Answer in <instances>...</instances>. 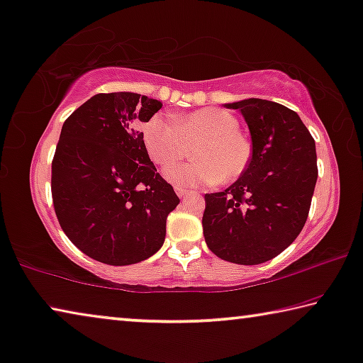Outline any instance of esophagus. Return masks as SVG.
<instances>
[{"instance_id":"34e87169","label":"esophagus","mask_w":363,"mask_h":363,"mask_svg":"<svg viewBox=\"0 0 363 363\" xmlns=\"http://www.w3.org/2000/svg\"><path fill=\"white\" fill-rule=\"evenodd\" d=\"M176 194H177V197H179V199H184L189 194V191H187V189H182V187H176Z\"/></svg>"}]
</instances>
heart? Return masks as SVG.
Returning a JSON list of instances; mask_svg holds the SVG:
<instances>
[{
	"instance_id": "obj_1",
	"label": "heart",
	"mask_w": 363,
	"mask_h": 363,
	"mask_svg": "<svg viewBox=\"0 0 363 363\" xmlns=\"http://www.w3.org/2000/svg\"><path fill=\"white\" fill-rule=\"evenodd\" d=\"M143 143L151 161L161 167L177 163L192 150L194 161L164 172L172 186L182 189L235 182L252 158V145L240 132L238 117L220 107L176 116L172 122L153 116L143 127Z\"/></svg>"
}]
</instances>
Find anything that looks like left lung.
I'll list each match as a JSON object with an SVG mask.
<instances>
[{"label": "left lung", "mask_w": 363, "mask_h": 363, "mask_svg": "<svg viewBox=\"0 0 363 363\" xmlns=\"http://www.w3.org/2000/svg\"><path fill=\"white\" fill-rule=\"evenodd\" d=\"M245 117L252 158L223 192L205 194L203 236L215 256L256 266L279 256L305 226L318 179L316 145L295 111L266 99L225 104Z\"/></svg>", "instance_id": "left-lung-1"}]
</instances>
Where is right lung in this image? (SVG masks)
<instances>
[{"instance_id": "obj_1", "label": "right lung", "mask_w": 363, "mask_h": 363, "mask_svg": "<svg viewBox=\"0 0 363 363\" xmlns=\"http://www.w3.org/2000/svg\"><path fill=\"white\" fill-rule=\"evenodd\" d=\"M163 102L137 93L96 94L65 121L52 161V197L68 240L109 266L161 250L179 203L151 163L138 122Z\"/></svg>"}]
</instances>
